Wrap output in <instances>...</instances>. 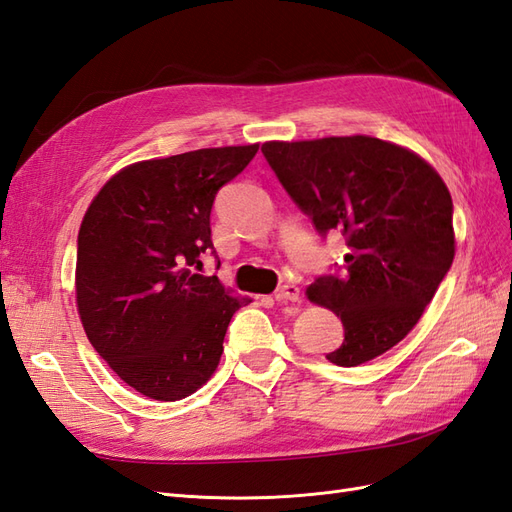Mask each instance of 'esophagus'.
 Returning <instances> with one entry per match:
<instances>
[{
    "label": "esophagus",
    "instance_id": "34e87169",
    "mask_svg": "<svg viewBox=\"0 0 512 512\" xmlns=\"http://www.w3.org/2000/svg\"><path fill=\"white\" fill-rule=\"evenodd\" d=\"M275 301L277 303H288V301H299L301 299V288L299 286H294V284H282L280 288L275 290Z\"/></svg>",
    "mask_w": 512,
    "mask_h": 512
}]
</instances>
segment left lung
Instances as JSON below:
<instances>
[{"instance_id":"left-lung-1","label":"left lung","mask_w":512,"mask_h":512,"mask_svg":"<svg viewBox=\"0 0 512 512\" xmlns=\"http://www.w3.org/2000/svg\"><path fill=\"white\" fill-rule=\"evenodd\" d=\"M320 237L342 232L348 254L307 288L333 309L344 342L327 359L356 367L399 344L423 316L455 258L453 200L416 153L371 136L262 145Z\"/></svg>"}]
</instances>
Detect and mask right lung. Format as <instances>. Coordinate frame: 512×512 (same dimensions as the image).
<instances>
[{"label": "right lung", "instance_id": "right-lung-1", "mask_svg": "<svg viewBox=\"0 0 512 512\" xmlns=\"http://www.w3.org/2000/svg\"><path fill=\"white\" fill-rule=\"evenodd\" d=\"M258 145L198 149L123 168L89 205L76 250V305L91 346L134 391L177 401L220 363L230 297L200 275L215 194Z\"/></svg>", "mask_w": 512, "mask_h": 512}]
</instances>
